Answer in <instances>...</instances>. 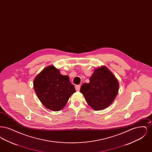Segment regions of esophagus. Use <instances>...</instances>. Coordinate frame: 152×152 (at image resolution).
Returning a JSON list of instances; mask_svg holds the SVG:
<instances>
[{
  "label": "esophagus",
  "mask_w": 152,
  "mask_h": 152,
  "mask_svg": "<svg viewBox=\"0 0 152 152\" xmlns=\"http://www.w3.org/2000/svg\"><path fill=\"white\" fill-rule=\"evenodd\" d=\"M75 88H76V90L77 91H79L80 89V85H77L75 86Z\"/></svg>",
  "instance_id": "obj_1"
}]
</instances>
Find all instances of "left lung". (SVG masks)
Here are the masks:
<instances>
[{
    "label": "left lung",
    "mask_w": 152,
    "mask_h": 152,
    "mask_svg": "<svg viewBox=\"0 0 152 152\" xmlns=\"http://www.w3.org/2000/svg\"><path fill=\"white\" fill-rule=\"evenodd\" d=\"M119 83L115 76L105 66L95 69L89 83H84L80 92L88 104L95 110L108 107L118 94Z\"/></svg>",
    "instance_id": "left-lung-1"
}]
</instances>
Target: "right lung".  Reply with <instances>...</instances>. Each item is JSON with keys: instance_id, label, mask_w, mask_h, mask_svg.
<instances>
[{"instance_id": "add662e5", "label": "right lung", "mask_w": 152, "mask_h": 152, "mask_svg": "<svg viewBox=\"0 0 152 152\" xmlns=\"http://www.w3.org/2000/svg\"><path fill=\"white\" fill-rule=\"evenodd\" d=\"M34 88L44 106L53 111L63 108L70 96L76 92L68 76L61 75L53 65L45 67L36 76Z\"/></svg>"}]
</instances>
